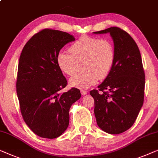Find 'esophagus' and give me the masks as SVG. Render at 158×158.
I'll return each instance as SVG.
<instances>
[{
    "label": "esophagus",
    "mask_w": 158,
    "mask_h": 158,
    "mask_svg": "<svg viewBox=\"0 0 158 158\" xmlns=\"http://www.w3.org/2000/svg\"><path fill=\"white\" fill-rule=\"evenodd\" d=\"M86 93H87V92H86V90H81V94H82V95H85V94H86Z\"/></svg>",
    "instance_id": "obj_1"
}]
</instances>
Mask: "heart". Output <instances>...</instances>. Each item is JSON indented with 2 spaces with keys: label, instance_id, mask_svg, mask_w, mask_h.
<instances>
[{
  "label": "heart",
  "instance_id": "obj_1",
  "mask_svg": "<svg viewBox=\"0 0 158 158\" xmlns=\"http://www.w3.org/2000/svg\"><path fill=\"white\" fill-rule=\"evenodd\" d=\"M69 52L61 51L56 56V64L60 71L67 76L76 72L77 63H81L83 72L69 79L71 86L87 89L97 80L107 77L115 59V52L112 42L99 37L83 35L69 48Z\"/></svg>",
  "mask_w": 158,
  "mask_h": 158
}]
</instances>
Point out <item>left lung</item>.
<instances>
[{"label":"left lung","mask_w":158,"mask_h":158,"mask_svg":"<svg viewBox=\"0 0 158 158\" xmlns=\"http://www.w3.org/2000/svg\"><path fill=\"white\" fill-rule=\"evenodd\" d=\"M107 33L114 41V65L99 89L92 90L90 94L94 99L98 126L117 135L130 129L138 116L144 102L145 77L139 48L130 35L118 27L94 34Z\"/></svg>","instance_id":"1"}]
</instances>
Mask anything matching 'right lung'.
<instances>
[{"mask_svg":"<svg viewBox=\"0 0 158 158\" xmlns=\"http://www.w3.org/2000/svg\"><path fill=\"white\" fill-rule=\"evenodd\" d=\"M74 41L68 33L46 28L31 38L20 56L16 92L22 117L33 132L44 138H56L65 132L71 106L81 97L77 88L59 92L67 81L56 56Z\"/></svg>","mask_w":158,"mask_h":158,"instance_id":"add662e5","label":"right lung"}]
</instances>
